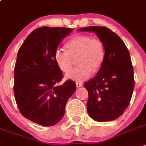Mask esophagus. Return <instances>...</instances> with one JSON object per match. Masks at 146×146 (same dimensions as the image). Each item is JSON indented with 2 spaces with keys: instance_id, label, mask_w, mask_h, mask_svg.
Instances as JSON below:
<instances>
[{
  "instance_id": "obj_1",
  "label": "esophagus",
  "mask_w": 146,
  "mask_h": 146,
  "mask_svg": "<svg viewBox=\"0 0 146 146\" xmlns=\"http://www.w3.org/2000/svg\"><path fill=\"white\" fill-rule=\"evenodd\" d=\"M82 85V82H76V87H77V88H80V87H81Z\"/></svg>"
}]
</instances>
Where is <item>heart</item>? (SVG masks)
<instances>
[{"label": "heart", "mask_w": 146, "mask_h": 146, "mask_svg": "<svg viewBox=\"0 0 146 146\" xmlns=\"http://www.w3.org/2000/svg\"><path fill=\"white\" fill-rule=\"evenodd\" d=\"M68 50L57 48L54 52L55 62L58 69L67 72L72 65L73 58H77L79 66L66 74V78L81 82L90 77L92 70L101 66L105 57L104 42L97 37L88 35H77L66 44Z\"/></svg>", "instance_id": "b5f03b06"}]
</instances>
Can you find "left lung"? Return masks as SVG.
Instances as JSON below:
<instances>
[{"label": "left lung", "instance_id": "obj_1", "mask_svg": "<svg viewBox=\"0 0 146 146\" xmlns=\"http://www.w3.org/2000/svg\"><path fill=\"white\" fill-rule=\"evenodd\" d=\"M78 30L96 33L105 48L104 60L97 74L85 82L89 96L88 113L97 121L116 119L127 108L135 86L129 50L122 40L105 27H87Z\"/></svg>", "mask_w": 146, "mask_h": 146}]
</instances>
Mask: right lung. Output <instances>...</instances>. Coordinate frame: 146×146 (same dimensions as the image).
<instances>
[{
	"label": "right lung",
	"instance_id": "1",
	"mask_svg": "<svg viewBox=\"0 0 146 146\" xmlns=\"http://www.w3.org/2000/svg\"><path fill=\"white\" fill-rule=\"evenodd\" d=\"M72 29L37 28L18 51L14 68L16 102L25 118L42 126H53L62 119L66 103L76 90L72 80L58 85L63 74L54 60L55 50Z\"/></svg>",
	"mask_w": 146,
	"mask_h": 146
}]
</instances>
